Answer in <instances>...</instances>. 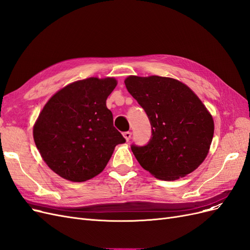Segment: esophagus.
<instances>
[{"label": "esophagus", "instance_id": "esophagus-1", "mask_svg": "<svg viewBox=\"0 0 250 250\" xmlns=\"http://www.w3.org/2000/svg\"><path fill=\"white\" fill-rule=\"evenodd\" d=\"M123 137H124V139H125V141H129L130 140V138H131V132H129V131H126V132H124L123 133Z\"/></svg>", "mask_w": 250, "mask_h": 250}]
</instances>
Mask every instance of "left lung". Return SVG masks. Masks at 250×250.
I'll return each instance as SVG.
<instances>
[{
    "instance_id": "left-lung-1",
    "label": "left lung",
    "mask_w": 250,
    "mask_h": 250,
    "mask_svg": "<svg viewBox=\"0 0 250 250\" xmlns=\"http://www.w3.org/2000/svg\"><path fill=\"white\" fill-rule=\"evenodd\" d=\"M124 82L152 128L146 146H131L142 167L162 180H176L197 169L208 156L215 129L213 116L198 96L170 77L131 75Z\"/></svg>"
}]
</instances>
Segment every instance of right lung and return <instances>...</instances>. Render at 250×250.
Segmentation results:
<instances>
[{
	"instance_id": "1",
	"label": "right lung",
	"mask_w": 250,
	"mask_h": 250,
	"mask_svg": "<svg viewBox=\"0 0 250 250\" xmlns=\"http://www.w3.org/2000/svg\"><path fill=\"white\" fill-rule=\"evenodd\" d=\"M118 84L113 77H89L53 95L33 126L41 156L57 175L81 183L100 174L118 144L125 142L115 127L106 99Z\"/></svg>"
}]
</instances>
